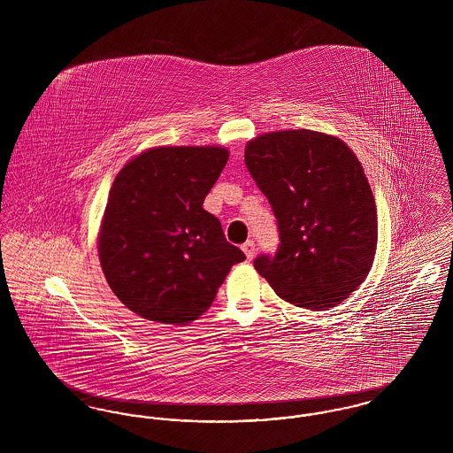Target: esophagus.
<instances>
[{"instance_id":"obj_1","label":"esophagus","mask_w":453,"mask_h":453,"mask_svg":"<svg viewBox=\"0 0 453 453\" xmlns=\"http://www.w3.org/2000/svg\"><path fill=\"white\" fill-rule=\"evenodd\" d=\"M242 251H244V255H246V258L253 259L255 257V251H257V246H255V241H246L242 246Z\"/></svg>"}]
</instances>
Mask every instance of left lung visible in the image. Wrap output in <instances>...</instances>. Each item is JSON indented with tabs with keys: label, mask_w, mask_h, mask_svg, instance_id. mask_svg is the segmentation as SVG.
I'll return each mask as SVG.
<instances>
[{
	"label": "left lung",
	"mask_w": 453,
	"mask_h": 453,
	"mask_svg": "<svg viewBox=\"0 0 453 453\" xmlns=\"http://www.w3.org/2000/svg\"><path fill=\"white\" fill-rule=\"evenodd\" d=\"M244 163L277 217L280 244L255 268L277 296L324 311L365 280L377 248V211L364 168L343 141L281 130L248 142Z\"/></svg>",
	"instance_id": "8db88e82"
}]
</instances>
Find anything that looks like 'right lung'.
I'll return each mask as SVG.
<instances>
[{
  "label": "right lung",
  "mask_w": 453,
  "mask_h": 453,
  "mask_svg": "<svg viewBox=\"0 0 453 453\" xmlns=\"http://www.w3.org/2000/svg\"><path fill=\"white\" fill-rule=\"evenodd\" d=\"M227 157L222 148H157L117 174L100 263L113 294L141 318L194 321L211 307L231 266L246 259L202 207Z\"/></svg>",
  "instance_id": "1"
}]
</instances>
